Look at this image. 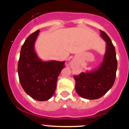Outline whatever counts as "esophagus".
I'll return each instance as SVG.
<instances>
[{
	"mask_svg": "<svg viewBox=\"0 0 129 129\" xmlns=\"http://www.w3.org/2000/svg\"><path fill=\"white\" fill-rule=\"evenodd\" d=\"M70 66L71 67H74V66H75V62H74V61H72V62H70Z\"/></svg>",
	"mask_w": 129,
	"mask_h": 129,
	"instance_id": "esophagus-1",
	"label": "esophagus"
}]
</instances>
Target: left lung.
Masks as SVG:
<instances>
[{
	"label": "left lung",
	"instance_id": "obj_1",
	"mask_svg": "<svg viewBox=\"0 0 129 129\" xmlns=\"http://www.w3.org/2000/svg\"><path fill=\"white\" fill-rule=\"evenodd\" d=\"M101 36L107 43L106 52L101 65L91 72L74 76L76 90L79 95L87 100H96L107 93L113 86L118 62L115 47L107 34L100 30Z\"/></svg>",
	"mask_w": 129,
	"mask_h": 129
}]
</instances>
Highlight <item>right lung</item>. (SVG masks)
Segmentation results:
<instances>
[{
	"label": "right lung",
	"mask_w": 129,
	"mask_h": 129,
	"mask_svg": "<svg viewBox=\"0 0 129 129\" xmlns=\"http://www.w3.org/2000/svg\"><path fill=\"white\" fill-rule=\"evenodd\" d=\"M40 31L27 37L20 50L18 62L19 81L24 90L37 101L48 100L56 88L57 77L64 68V61H43L37 56L34 44Z\"/></svg>",
	"instance_id": "obj_1"
}]
</instances>
